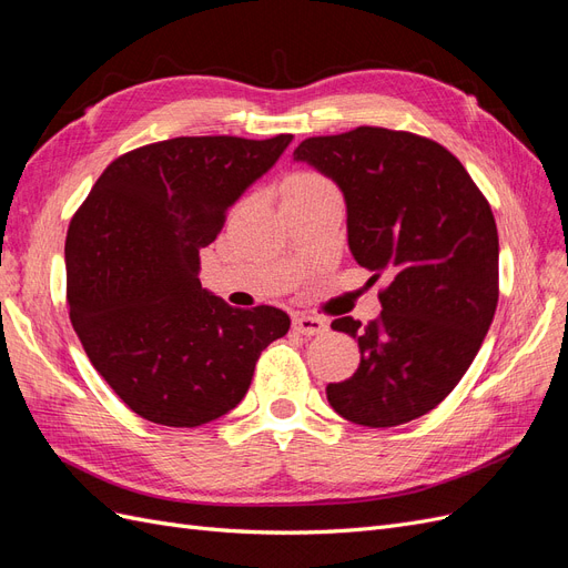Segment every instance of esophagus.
<instances>
[{"instance_id": "1", "label": "esophagus", "mask_w": 568, "mask_h": 568, "mask_svg": "<svg viewBox=\"0 0 568 568\" xmlns=\"http://www.w3.org/2000/svg\"><path fill=\"white\" fill-rule=\"evenodd\" d=\"M294 329L303 336H317V334H324L326 329H329V324L320 317H313V315H296Z\"/></svg>"}]
</instances>
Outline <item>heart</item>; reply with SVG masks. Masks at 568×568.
Returning a JSON list of instances; mask_svg holds the SVG:
<instances>
[{
  "label": "heart",
  "mask_w": 568,
  "mask_h": 568,
  "mask_svg": "<svg viewBox=\"0 0 568 568\" xmlns=\"http://www.w3.org/2000/svg\"><path fill=\"white\" fill-rule=\"evenodd\" d=\"M324 192H336V186L332 180H326L317 170H301V173H294L286 184H284V194H324Z\"/></svg>",
  "instance_id": "heart-1"
}]
</instances>
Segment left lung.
I'll return each mask as SVG.
<instances>
[{
    "label": "left lung",
    "instance_id": "obj_1",
    "mask_svg": "<svg viewBox=\"0 0 568 568\" xmlns=\"http://www.w3.org/2000/svg\"><path fill=\"white\" fill-rule=\"evenodd\" d=\"M294 153L341 186L369 282L390 280L379 317L332 322L363 357L326 400L353 424H407L448 398L488 334L500 296L490 203L457 156L407 130L359 125L307 136Z\"/></svg>",
    "mask_w": 568,
    "mask_h": 568
}]
</instances>
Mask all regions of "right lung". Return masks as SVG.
Here are the masks:
<instances>
[{
  "instance_id": "add662e5",
  "label": "right lung",
  "mask_w": 568,
  "mask_h": 568,
  "mask_svg": "<svg viewBox=\"0 0 568 568\" xmlns=\"http://www.w3.org/2000/svg\"><path fill=\"white\" fill-rule=\"evenodd\" d=\"M294 134L175 136L106 165L65 236V301L94 369L134 415L194 428L246 395L291 320L201 288L199 251Z\"/></svg>"
}]
</instances>
